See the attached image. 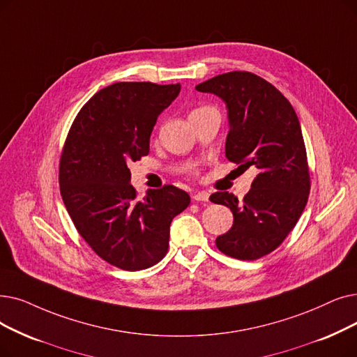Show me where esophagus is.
Segmentation results:
<instances>
[{
  "instance_id": "34e87169",
  "label": "esophagus",
  "mask_w": 357,
  "mask_h": 357,
  "mask_svg": "<svg viewBox=\"0 0 357 357\" xmlns=\"http://www.w3.org/2000/svg\"><path fill=\"white\" fill-rule=\"evenodd\" d=\"M208 197H210V194L206 191H199V192L192 194L194 201H208Z\"/></svg>"
}]
</instances>
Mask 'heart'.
<instances>
[{"label": "heart", "mask_w": 357, "mask_h": 357, "mask_svg": "<svg viewBox=\"0 0 357 357\" xmlns=\"http://www.w3.org/2000/svg\"><path fill=\"white\" fill-rule=\"evenodd\" d=\"M204 109H210V107H208V106H203V107H197V109H194L192 112H199V111H204ZM192 112H191V114H192ZM192 170H194V172H197V169H195V167H194Z\"/></svg>", "instance_id": "heart-1"}]
</instances>
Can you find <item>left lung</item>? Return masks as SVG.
<instances>
[{"label": "left lung", "instance_id": "8db88e82", "mask_svg": "<svg viewBox=\"0 0 357 357\" xmlns=\"http://www.w3.org/2000/svg\"><path fill=\"white\" fill-rule=\"evenodd\" d=\"M195 89L226 102V158L242 170H258L242 201L229 192L210 195L211 203L234 213V225L215 239V246L231 258L258 259L283 243L311 191L298 115L271 83L250 71L215 75Z\"/></svg>", "mask_w": 357, "mask_h": 357}]
</instances>
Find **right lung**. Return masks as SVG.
<instances>
[{
	"label": "right lung",
	"instance_id": "obj_1",
	"mask_svg": "<svg viewBox=\"0 0 357 357\" xmlns=\"http://www.w3.org/2000/svg\"><path fill=\"white\" fill-rule=\"evenodd\" d=\"M181 84L121 82L99 90L73 121L59 159V190L80 236L102 259L126 271L166 255L169 226L190 195L165 185L138 199L130 162L150 150V134Z\"/></svg>",
	"mask_w": 357,
	"mask_h": 357
}]
</instances>
